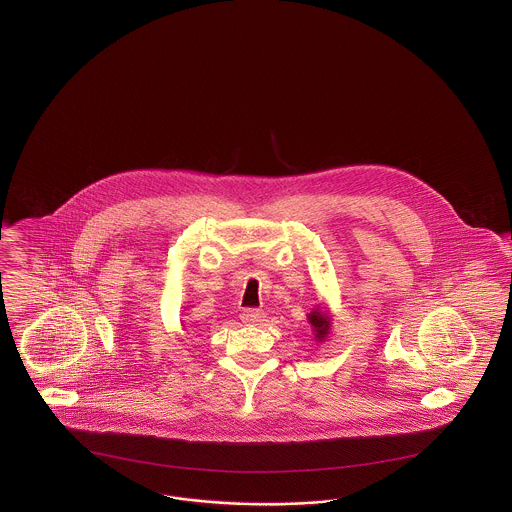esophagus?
<instances>
[{
  "label": "esophagus",
  "mask_w": 512,
  "mask_h": 512,
  "mask_svg": "<svg viewBox=\"0 0 512 512\" xmlns=\"http://www.w3.org/2000/svg\"><path fill=\"white\" fill-rule=\"evenodd\" d=\"M240 318H242V322L247 324V326H257L263 320V313L257 311V309H245Z\"/></svg>",
  "instance_id": "obj_1"
}]
</instances>
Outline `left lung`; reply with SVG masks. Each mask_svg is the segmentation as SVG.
Here are the masks:
<instances>
[{"label": "left lung", "instance_id": "1", "mask_svg": "<svg viewBox=\"0 0 512 512\" xmlns=\"http://www.w3.org/2000/svg\"><path fill=\"white\" fill-rule=\"evenodd\" d=\"M307 318H309V322H311V326H313L315 338H317L318 341L326 340L328 334H330V326H332L330 313H326V311L318 305L317 309H313L311 315Z\"/></svg>", "mask_w": 512, "mask_h": 512}]
</instances>
